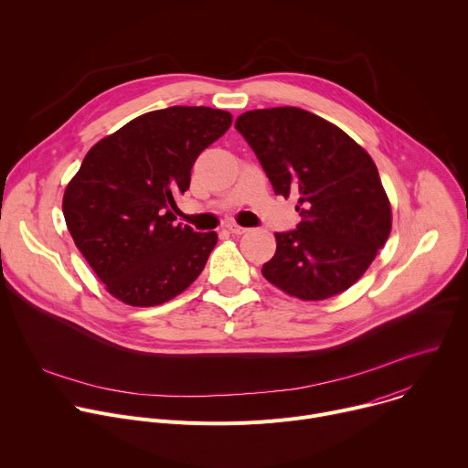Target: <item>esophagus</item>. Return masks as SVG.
Returning a JSON list of instances; mask_svg holds the SVG:
<instances>
[{"instance_id":"1","label":"esophagus","mask_w":468,"mask_h":468,"mask_svg":"<svg viewBox=\"0 0 468 468\" xmlns=\"http://www.w3.org/2000/svg\"><path fill=\"white\" fill-rule=\"evenodd\" d=\"M226 228H228V231H229V233H233V235H242V233H246V228L237 226V224H228Z\"/></svg>"}]
</instances>
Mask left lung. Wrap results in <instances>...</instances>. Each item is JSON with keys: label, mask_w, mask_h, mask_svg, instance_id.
Listing matches in <instances>:
<instances>
[{"label": "left lung", "mask_w": 468, "mask_h": 468, "mask_svg": "<svg viewBox=\"0 0 468 468\" xmlns=\"http://www.w3.org/2000/svg\"><path fill=\"white\" fill-rule=\"evenodd\" d=\"M235 129L276 194L298 196L296 229L276 233L262 276L302 300L352 287L390 233V206L370 155L343 129L298 107L240 114Z\"/></svg>", "instance_id": "1"}]
</instances>
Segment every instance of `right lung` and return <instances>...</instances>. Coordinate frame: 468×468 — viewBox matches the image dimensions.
Listing matches in <instances>:
<instances>
[{
	"instance_id": "add662e5",
	"label": "right lung",
	"mask_w": 468,
	"mask_h": 468,
	"mask_svg": "<svg viewBox=\"0 0 468 468\" xmlns=\"http://www.w3.org/2000/svg\"><path fill=\"white\" fill-rule=\"evenodd\" d=\"M229 125L228 111L174 105L127 122L85 155L62 213L114 298L159 305L202 274L218 237L176 224L174 197L190 186L197 155Z\"/></svg>"
}]
</instances>
